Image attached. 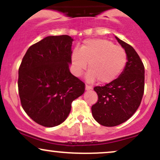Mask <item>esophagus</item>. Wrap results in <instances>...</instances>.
Listing matches in <instances>:
<instances>
[{"instance_id":"obj_1","label":"esophagus","mask_w":160,"mask_h":160,"mask_svg":"<svg viewBox=\"0 0 160 160\" xmlns=\"http://www.w3.org/2000/svg\"><path fill=\"white\" fill-rule=\"evenodd\" d=\"M85 89H86V91H88V90H90V89H92V86H88V85H86V86H85Z\"/></svg>"}]
</instances>
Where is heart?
Masks as SVG:
<instances>
[{
  "instance_id": "obj_1",
  "label": "heart",
  "mask_w": 160,
  "mask_h": 160,
  "mask_svg": "<svg viewBox=\"0 0 160 160\" xmlns=\"http://www.w3.org/2000/svg\"><path fill=\"white\" fill-rule=\"evenodd\" d=\"M74 74L80 77L87 68L86 74L88 82L98 80L101 83H109L122 72L127 63V54L122 47L116 46L111 40L89 39L84 40L80 49L71 55Z\"/></svg>"
}]
</instances>
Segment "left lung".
<instances>
[{"instance_id": "8db88e82", "label": "left lung", "mask_w": 160, "mask_h": 160, "mask_svg": "<svg viewBox=\"0 0 160 160\" xmlns=\"http://www.w3.org/2000/svg\"><path fill=\"white\" fill-rule=\"evenodd\" d=\"M127 54V63L116 80L104 86H95L98 102L92 113L99 124L118 126L132 116L140 105L144 90V67L132 46L115 37Z\"/></svg>"}]
</instances>
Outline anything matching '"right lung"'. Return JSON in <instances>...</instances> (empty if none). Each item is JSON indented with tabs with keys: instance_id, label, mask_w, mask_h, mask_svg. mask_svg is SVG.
Here are the masks:
<instances>
[{
	"instance_id": "obj_1",
	"label": "right lung",
	"mask_w": 160,
	"mask_h": 160,
	"mask_svg": "<svg viewBox=\"0 0 160 160\" xmlns=\"http://www.w3.org/2000/svg\"><path fill=\"white\" fill-rule=\"evenodd\" d=\"M73 41L68 35L43 38L28 49L19 68L22 106L34 122L45 127L62 123L73 101L85 91L84 82L69 69Z\"/></svg>"
}]
</instances>
